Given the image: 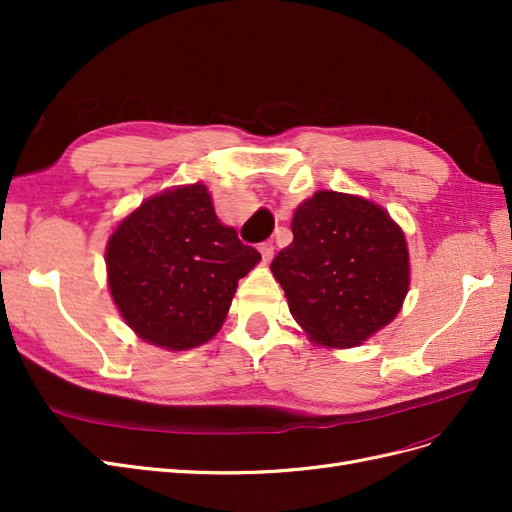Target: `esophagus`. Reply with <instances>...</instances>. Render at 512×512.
<instances>
[{
    "mask_svg": "<svg viewBox=\"0 0 512 512\" xmlns=\"http://www.w3.org/2000/svg\"><path fill=\"white\" fill-rule=\"evenodd\" d=\"M258 250H260L262 258H265V260H269V258L273 256V250H275V247H273V241H265V243H260V247H258Z\"/></svg>",
    "mask_w": 512,
    "mask_h": 512,
    "instance_id": "esophagus-1",
    "label": "esophagus"
}]
</instances>
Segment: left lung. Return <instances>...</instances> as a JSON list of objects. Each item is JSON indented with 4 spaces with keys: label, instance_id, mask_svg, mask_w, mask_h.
Masks as SVG:
<instances>
[{
    "label": "left lung",
    "instance_id": "1",
    "mask_svg": "<svg viewBox=\"0 0 512 512\" xmlns=\"http://www.w3.org/2000/svg\"><path fill=\"white\" fill-rule=\"evenodd\" d=\"M271 262L290 314L318 344L348 348L386 327L406 299L408 247L389 213L365 198L316 192Z\"/></svg>",
    "mask_w": 512,
    "mask_h": 512
}]
</instances>
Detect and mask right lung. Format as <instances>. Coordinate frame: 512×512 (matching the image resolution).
Returning <instances> with one entry per match:
<instances>
[{
  "label": "right lung",
  "instance_id": "add662e5",
  "mask_svg": "<svg viewBox=\"0 0 512 512\" xmlns=\"http://www.w3.org/2000/svg\"><path fill=\"white\" fill-rule=\"evenodd\" d=\"M258 260L256 247L220 224L200 183L149 198L106 247L108 286L123 320L168 350L209 342Z\"/></svg>",
  "mask_w": 512,
  "mask_h": 512
}]
</instances>
